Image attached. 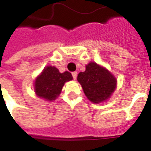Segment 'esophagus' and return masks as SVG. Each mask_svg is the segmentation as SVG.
<instances>
[{"label":"esophagus","mask_w":151,"mask_h":151,"mask_svg":"<svg viewBox=\"0 0 151 151\" xmlns=\"http://www.w3.org/2000/svg\"><path fill=\"white\" fill-rule=\"evenodd\" d=\"M72 75H73V79L75 80V79L77 78V76H78V73H77V72H73Z\"/></svg>","instance_id":"34e87169"}]
</instances>
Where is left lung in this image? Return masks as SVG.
Here are the masks:
<instances>
[{
    "label": "left lung",
    "instance_id": "obj_1",
    "mask_svg": "<svg viewBox=\"0 0 151 151\" xmlns=\"http://www.w3.org/2000/svg\"><path fill=\"white\" fill-rule=\"evenodd\" d=\"M77 79L86 98L94 104L108 100L116 89V77L105 67L92 61L86 65L84 72L79 73Z\"/></svg>",
    "mask_w": 151,
    "mask_h": 151
}]
</instances>
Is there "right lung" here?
<instances>
[{
    "mask_svg": "<svg viewBox=\"0 0 151 151\" xmlns=\"http://www.w3.org/2000/svg\"><path fill=\"white\" fill-rule=\"evenodd\" d=\"M71 80L72 74L68 71L60 73L55 66H46L35 80V93L39 98L53 101L61 93L65 83Z\"/></svg>",
    "mask_w": 151,
    "mask_h": 151,
    "instance_id": "1",
    "label": "right lung"
}]
</instances>
